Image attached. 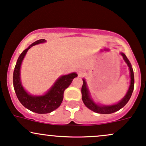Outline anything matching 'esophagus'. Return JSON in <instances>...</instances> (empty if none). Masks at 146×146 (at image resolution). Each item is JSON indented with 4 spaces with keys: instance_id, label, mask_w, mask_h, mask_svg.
I'll list each match as a JSON object with an SVG mask.
<instances>
[{
    "instance_id": "34e87169",
    "label": "esophagus",
    "mask_w": 146,
    "mask_h": 146,
    "mask_svg": "<svg viewBox=\"0 0 146 146\" xmlns=\"http://www.w3.org/2000/svg\"><path fill=\"white\" fill-rule=\"evenodd\" d=\"M78 74H79V76H82L85 74V72L83 70H79V72H78Z\"/></svg>"
}]
</instances>
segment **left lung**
Instances as JSON below:
<instances>
[{
	"mask_svg": "<svg viewBox=\"0 0 146 146\" xmlns=\"http://www.w3.org/2000/svg\"><path fill=\"white\" fill-rule=\"evenodd\" d=\"M120 54L123 56L124 60L126 62L127 66L129 67V73H130V85L128 89L126 95L125 97L120 100L119 102L116 104H111V105H101L98 104L93 101L91 97H90V91L88 88L87 83H86L85 79H83V86L81 88V94H82V100L84 102V104L89 109L94 111L95 113L101 114H110L112 113L115 112L120 110V109L125 106L128 101L129 100L131 96L133 90H134V71H133L132 67H131V63H130L129 60L125 56V54L120 52Z\"/></svg>",
	"mask_w": 146,
	"mask_h": 146,
	"instance_id": "8db88e82",
	"label": "left lung"
}]
</instances>
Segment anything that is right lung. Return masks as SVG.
<instances>
[{
	"instance_id": "1",
	"label": "right lung",
	"mask_w": 146,
	"mask_h": 146,
	"mask_svg": "<svg viewBox=\"0 0 146 146\" xmlns=\"http://www.w3.org/2000/svg\"><path fill=\"white\" fill-rule=\"evenodd\" d=\"M44 39L37 40L31 44L20 54L13 73V85L17 98L23 106L29 110L37 113L44 114L52 112L60 106L63 100V93L65 89L69 87L72 81L78 76L76 72L63 75L58 78L50 88L49 90L42 95H32L23 88L20 77V69L22 61L26 53L33 46L44 43Z\"/></svg>"
}]
</instances>
